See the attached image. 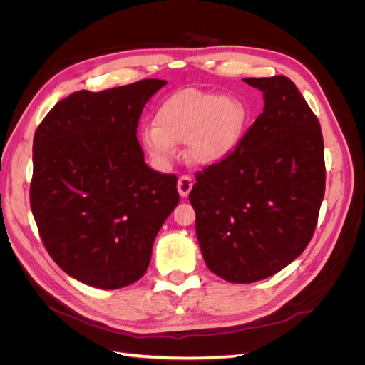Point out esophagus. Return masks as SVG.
<instances>
[{"label": "esophagus", "mask_w": 365, "mask_h": 365, "mask_svg": "<svg viewBox=\"0 0 365 365\" xmlns=\"http://www.w3.org/2000/svg\"><path fill=\"white\" fill-rule=\"evenodd\" d=\"M192 187H193V180L190 178L189 175L180 176V180H178V193H180L181 197L189 196Z\"/></svg>", "instance_id": "1"}]
</instances>
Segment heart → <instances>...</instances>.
Here are the masks:
<instances>
[{
  "label": "heart",
  "mask_w": 365,
  "mask_h": 365,
  "mask_svg": "<svg viewBox=\"0 0 365 365\" xmlns=\"http://www.w3.org/2000/svg\"><path fill=\"white\" fill-rule=\"evenodd\" d=\"M247 108L239 98L201 90L172 94L158 108L155 125L141 130L143 146L158 165H168L187 143V157L210 165L230 157L247 126Z\"/></svg>",
  "instance_id": "1"
}]
</instances>
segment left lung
Segmentation results:
<instances>
[{"label":"left lung","mask_w":365,"mask_h":365,"mask_svg":"<svg viewBox=\"0 0 365 365\" xmlns=\"http://www.w3.org/2000/svg\"><path fill=\"white\" fill-rule=\"evenodd\" d=\"M263 113L189 195L208 269L231 283L282 271L312 239L326 187L319 121L286 76L248 77Z\"/></svg>","instance_id":"8db88e82"}]
</instances>
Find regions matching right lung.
I'll return each instance as SVG.
<instances>
[{
  "label": "right lung",
  "instance_id": "right-lung-1",
  "mask_svg": "<svg viewBox=\"0 0 365 365\" xmlns=\"http://www.w3.org/2000/svg\"><path fill=\"white\" fill-rule=\"evenodd\" d=\"M165 83L76 91L35 132L30 207L41 239L61 269L93 288L141 279L180 202L176 176L152 170L137 138L143 108Z\"/></svg>",
  "mask_w": 365,
  "mask_h": 365
}]
</instances>
